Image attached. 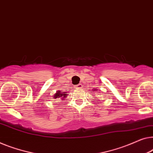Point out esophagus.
<instances>
[{
	"instance_id": "esophagus-1",
	"label": "esophagus",
	"mask_w": 153,
	"mask_h": 153,
	"mask_svg": "<svg viewBox=\"0 0 153 153\" xmlns=\"http://www.w3.org/2000/svg\"><path fill=\"white\" fill-rule=\"evenodd\" d=\"M75 88H82V85L81 84H78V85H76L74 86Z\"/></svg>"
}]
</instances>
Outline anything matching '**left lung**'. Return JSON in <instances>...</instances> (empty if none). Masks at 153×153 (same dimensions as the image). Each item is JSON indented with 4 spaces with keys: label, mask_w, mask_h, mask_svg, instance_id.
<instances>
[{
    "label": "left lung",
    "mask_w": 153,
    "mask_h": 153,
    "mask_svg": "<svg viewBox=\"0 0 153 153\" xmlns=\"http://www.w3.org/2000/svg\"><path fill=\"white\" fill-rule=\"evenodd\" d=\"M94 90H95V89H94Z\"/></svg>",
    "instance_id": "1"
}]
</instances>
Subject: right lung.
Listing matches in <instances>:
<instances>
[{
    "mask_svg": "<svg viewBox=\"0 0 153 153\" xmlns=\"http://www.w3.org/2000/svg\"><path fill=\"white\" fill-rule=\"evenodd\" d=\"M66 95H67V94H65V92H61L60 91H58V92H56V94H54V99H57V98H59V99H63L64 98H65L66 97Z\"/></svg>",
    "mask_w": 153,
    "mask_h": 153,
    "instance_id": "right-lung-1",
    "label": "right lung"
}]
</instances>
